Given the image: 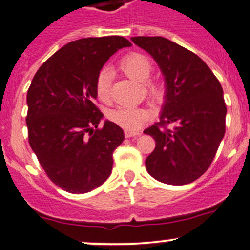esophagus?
<instances>
[{
	"label": "esophagus",
	"mask_w": 250,
	"mask_h": 250,
	"mask_svg": "<svg viewBox=\"0 0 250 250\" xmlns=\"http://www.w3.org/2000/svg\"><path fill=\"white\" fill-rule=\"evenodd\" d=\"M140 131L138 130H129V129H125V138H131V136H138L140 135Z\"/></svg>",
	"instance_id": "obj_1"
}]
</instances>
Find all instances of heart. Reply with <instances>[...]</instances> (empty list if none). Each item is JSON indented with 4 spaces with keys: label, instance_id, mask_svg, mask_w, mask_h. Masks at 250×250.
<instances>
[{
    "label": "heart",
    "instance_id": "heart-1",
    "mask_svg": "<svg viewBox=\"0 0 250 250\" xmlns=\"http://www.w3.org/2000/svg\"><path fill=\"white\" fill-rule=\"evenodd\" d=\"M120 67L130 78L139 82H146V90L153 100H161L164 96V86L158 81H148L152 73L153 65L149 58L139 52H130L120 60ZM95 91L97 97L104 103L111 98L110 76L106 70H101L95 79ZM149 114L146 109L136 106H119L109 112V120L115 125L125 129H138L140 125L148 120Z\"/></svg>",
    "mask_w": 250,
    "mask_h": 250
}]
</instances>
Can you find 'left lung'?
I'll return each mask as SVG.
<instances>
[{
	"mask_svg": "<svg viewBox=\"0 0 250 250\" xmlns=\"http://www.w3.org/2000/svg\"><path fill=\"white\" fill-rule=\"evenodd\" d=\"M131 41L155 59L166 81L160 121L144 130L155 140L145 163L148 173L169 185L194 182L208 171L226 134L222 85L197 54L173 41L163 37Z\"/></svg>",
	"mask_w": 250,
	"mask_h": 250,
	"instance_id": "obj_1",
	"label": "left lung"
}]
</instances>
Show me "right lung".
I'll return each mask as SVG.
<instances>
[{"label": "right lung", "mask_w": 250, "mask_h": 250, "mask_svg": "<svg viewBox=\"0 0 250 250\" xmlns=\"http://www.w3.org/2000/svg\"><path fill=\"white\" fill-rule=\"evenodd\" d=\"M131 43L122 37L71 41L37 71L27 92L28 142L47 177L70 193H86L108 179L112 153L123 130L96 105L95 79L117 49Z\"/></svg>", "instance_id": "1"}]
</instances>
